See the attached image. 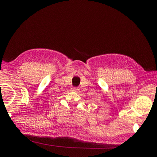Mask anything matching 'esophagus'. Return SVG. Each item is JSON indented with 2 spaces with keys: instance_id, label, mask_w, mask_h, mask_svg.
Segmentation results:
<instances>
[{
  "instance_id": "1",
  "label": "esophagus",
  "mask_w": 157,
  "mask_h": 157,
  "mask_svg": "<svg viewBox=\"0 0 157 157\" xmlns=\"http://www.w3.org/2000/svg\"><path fill=\"white\" fill-rule=\"evenodd\" d=\"M72 90H73V91L75 92H78L80 89L78 88H72Z\"/></svg>"
}]
</instances>
